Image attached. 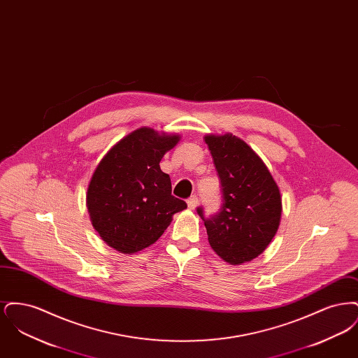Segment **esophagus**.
<instances>
[{
  "mask_svg": "<svg viewBox=\"0 0 358 358\" xmlns=\"http://www.w3.org/2000/svg\"><path fill=\"white\" fill-rule=\"evenodd\" d=\"M187 206L190 208V209H194L197 204H199V197L197 196H192V197H189L187 199Z\"/></svg>",
  "mask_w": 358,
  "mask_h": 358,
  "instance_id": "1",
  "label": "esophagus"
}]
</instances>
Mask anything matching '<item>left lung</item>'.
<instances>
[{
    "mask_svg": "<svg viewBox=\"0 0 358 358\" xmlns=\"http://www.w3.org/2000/svg\"><path fill=\"white\" fill-rule=\"evenodd\" d=\"M205 143L220 177L222 206L204 220L208 241L224 262L238 266L260 255L278 232L282 196L263 159L231 133L206 134Z\"/></svg>",
    "mask_w": 358,
    "mask_h": 358,
    "instance_id": "8db88e82",
    "label": "left lung"
}]
</instances>
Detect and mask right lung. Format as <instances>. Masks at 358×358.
I'll return each instance as SVG.
<instances>
[{
	"mask_svg": "<svg viewBox=\"0 0 358 358\" xmlns=\"http://www.w3.org/2000/svg\"><path fill=\"white\" fill-rule=\"evenodd\" d=\"M178 134L139 127L107 153L90 180L85 204L103 241L124 255L154 244L187 203L171 196L169 174L159 168Z\"/></svg>",
	"mask_w": 358,
	"mask_h": 358,
	"instance_id": "obj_1",
	"label": "right lung"
}]
</instances>
